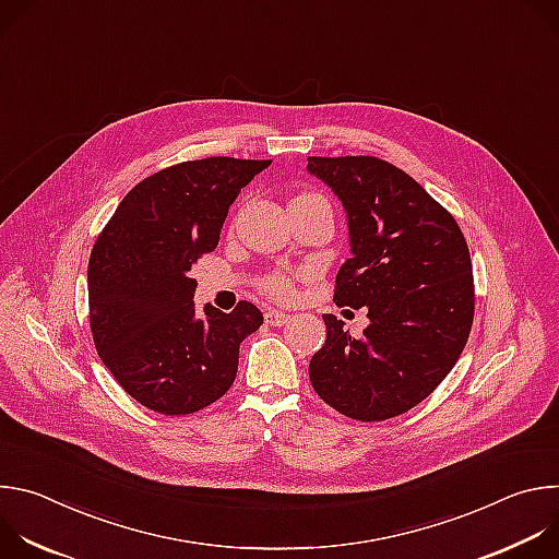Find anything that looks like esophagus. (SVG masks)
Returning <instances> with one entry per match:
<instances>
[{
  "mask_svg": "<svg viewBox=\"0 0 559 559\" xmlns=\"http://www.w3.org/2000/svg\"><path fill=\"white\" fill-rule=\"evenodd\" d=\"M287 321H289V313H285V311H281V309H267V311H265V323H267V325L281 328V325H285Z\"/></svg>",
  "mask_w": 559,
  "mask_h": 559,
  "instance_id": "obj_1",
  "label": "esophagus"
}]
</instances>
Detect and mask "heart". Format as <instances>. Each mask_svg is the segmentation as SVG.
<instances>
[{
  "label": "heart",
  "mask_w": 559,
  "mask_h": 559,
  "mask_svg": "<svg viewBox=\"0 0 559 559\" xmlns=\"http://www.w3.org/2000/svg\"><path fill=\"white\" fill-rule=\"evenodd\" d=\"M263 289H265L270 296L278 298V300H287V298L294 296V285H292V281H289L285 274H272V276H267V278L263 281Z\"/></svg>",
  "instance_id": "b5f03b06"
}]
</instances>
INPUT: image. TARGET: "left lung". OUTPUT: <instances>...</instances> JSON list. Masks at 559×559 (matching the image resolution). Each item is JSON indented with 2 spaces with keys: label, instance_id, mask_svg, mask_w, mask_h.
Wrapping results in <instances>:
<instances>
[{
  "label": "left lung",
  "instance_id": "8db88e82",
  "mask_svg": "<svg viewBox=\"0 0 559 559\" xmlns=\"http://www.w3.org/2000/svg\"><path fill=\"white\" fill-rule=\"evenodd\" d=\"M347 212L352 257L334 302L367 307L360 338L323 313L325 345L309 380L347 418L376 423L423 403L457 362L473 323L471 257L455 218L427 190L376 156H309Z\"/></svg>",
  "mask_w": 559,
  "mask_h": 559
}]
</instances>
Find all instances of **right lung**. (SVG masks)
<instances>
[{
	"label": "right lung",
	"mask_w": 559,
	"mask_h": 559,
	"mask_svg": "<svg viewBox=\"0 0 559 559\" xmlns=\"http://www.w3.org/2000/svg\"><path fill=\"white\" fill-rule=\"evenodd\" d=\"M272 162L210 156L136 183L88 263L91 330L104 365L143 407L194 414L231 386L238 347L263 325L257 305L197 313L201 254L218 246L229 205Z\"/></svg>",
	"instance_id": "add662e5"
}]
</instances>
